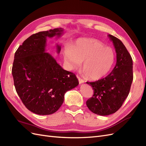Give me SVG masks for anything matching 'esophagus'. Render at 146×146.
Instances as JSON below:
<instances>
[{
  "label": "esophagus",
  "instance_id": "esophagus-1",
  "mask_svg": "<svg viewBox=\"0 0 146 146\" xmlns=\"http://www.w3.org/2000/svg\"><path fill=\"white\" fill-rule=\"evenodd\" d=\"M77 78H78V82H79V83H84V80H83V79H82L80 77H77Z\"/></svg>",
  "mask_w": 146,
  "mask_h": 146
}]
</instances>
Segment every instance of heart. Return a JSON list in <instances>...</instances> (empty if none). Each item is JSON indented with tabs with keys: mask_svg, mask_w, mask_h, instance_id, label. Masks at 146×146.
<instances>
[{
	"mask_svg": "<svg viewBox=\"0 0 146 146\" xmlns=\"http://www.w3.org/2000/svg\"><path fill=\"white\" fill-rule=\"evenodd\" d=\"M64 60L70 69L81 67L88 78L98 80L105 77L111 70L116 60L111 47L94 39L80 38L70 48L64 51Z\"/></svg>",
	"mask_w": 146,
	"mask_h": 146,
	"instance_id": "heart-1",
	"label": "heart"
}]
</instances>
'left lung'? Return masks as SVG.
Returning a JSON list of instances; mask_svg holds the SVG:
<instances>
[{
    "instance_id": "8db88e82",
    "label": "left lung",
    "mask_w": 146,
    "mask_h": 146,
    "mask_svg": "<svg viewBox=\"0 0 146 146\" xmlns=\"http://www.w3.org/2000/svg\"><path fill=\"white\" fill-rule=\"evenodd\" d=\"M108 37L113 41L116 52V64L109 75L94 82H86L92 86L94 94L86 101L90 111L101 116L116 112L129 94L133 81V61L129 52L122 41L113 35Z\"/></svg>"
}]
</instances>
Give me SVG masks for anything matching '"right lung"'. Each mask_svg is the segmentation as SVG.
<instances>
[{
  "label": "right lung",
  "mask_w": 146,
  "mask_h": 146,
  "mask_svg": "<svg viewBox=\"0 0 146 146\" xmlns=\"http://www.w3.org/2000/svg\"><path fill=\"white\" fill-rule=\"evenodd\" d=\"M63 31L54 29L31 35L15 54L12 75L16 91L25 107L39 115L55 113L66 92L79 83L76 75L64 70L45 52L46 38L60 37ZM56 47L59 54L61 47Z\"/></svg>",
  "instance_id": "right-lung-1"
}]
</instances>
